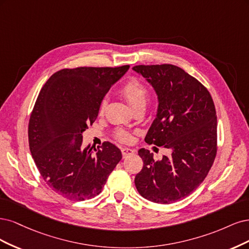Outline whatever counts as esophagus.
Masks as SVG:
<instances>
[{
  "instance_id": "34e87169",
  "label": "esophagus",
  "mask_w": 249,
  "mask_h": 249,
  "mask_svg": "<svg viewBox=\"0 0 249 249\" xmlns=\"http://www.w3.org/2000/svg\"><path fill=\"white\" fill-rule=\"evenodd\" d=\"M122 155H123V157L125 158L126 156H128V155H131V154H134V150H132V149H129V148H123L122 150Z\"/></svg>"
}]
</instances>
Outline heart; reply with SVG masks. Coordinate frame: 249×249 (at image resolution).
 <instances>
[{
  "label": "heart",
  "mask_w": 249,
  "mask_h": 249,
  "mask_svg": "<svg viewBox=\"0 0 249 249\" xmlns=\"http://www.w3.org/2000/svg\"><path fill=\"white\" fill-rule=\"evenodd\" d=\"M120 93H121V95L127 100V102L130 104L134 110L141 107H145L147 99L149 97L148 88L135 77H131L128 79V81L122 86L121 89H120ZM107 106V100L103 99L99 106L100 115H102L104 111H106ZM115 138L117 141L121 142H130L132 141L131 133L123 129H118L116 131Z\"/></svg>",
  "instance_id": "b5f03b06"
}]
</instances>
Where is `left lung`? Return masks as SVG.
Wrapping results in <instances>:
<instances>
[{"label": "left lung", "mask_w": 249, "mask_h": 249, "mask_svg": "<svg viewBox=\"0 0 249 249\" xmlns=\"http://www.w3.org/2000/svg\"><path fill=\"white\" fill-rule=\"evenodd\" d=\"M154 88L157 116L146 135L149 145L172 151L155 160L141 149L142 171L135 176L140 195L157 204H173L192 194L207 177L217 152V117L207 88L182 68L138 65L132 68Z\"/></svg>", "instance_id": "obj_1"}]
</instances>
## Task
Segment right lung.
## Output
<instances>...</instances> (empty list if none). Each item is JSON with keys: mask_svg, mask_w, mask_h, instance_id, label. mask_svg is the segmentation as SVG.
<instances>
[{"mask_svg": "<svg viewBox=\"0 0 249 249\" xmlns=\"http://www.w3.org/2000/svg\"><path fill=\"white\" fill-rule=\"evenodd\" d=\"M129 65L76 67L53 73L40 90L29 121V146L38 171L70 200L98 196L122 153L109 142L83 149V132L97 119L104 95Z\"/></svg>", "mask_w": 249, "mask_h": 249, "instance_id": "add662e5", "label": "right lung"}]
</instances>
